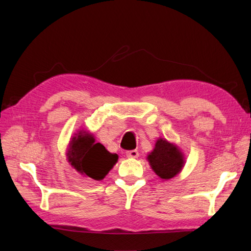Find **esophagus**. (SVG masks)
<instances>
[{
  "label": "esophagus",
  "mask_w": 251,
  "mask_h": 251,
  "mask_svg": "<svg viewBox=\"0 0 251 251\" xmlns=\"http://www.w3.org/2000/svg\"><path fill=\"white\" fill-rule=\"evenodd\" d=\"M138 156H139V153H138V151H136V150L126 151V157H128V158H138Z\"/></svg>",
  "instance_id": "34e87169"
}]
</instances>
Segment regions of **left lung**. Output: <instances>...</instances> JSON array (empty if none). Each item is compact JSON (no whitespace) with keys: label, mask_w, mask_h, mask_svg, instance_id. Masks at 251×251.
<instances>
[{"label":"left lung","mask_w":251,"mask_h":251,"mask_svg":"<svg viewBox=\"0 0 251 251\" xmlns=\"http://www.w3.org/2000/svg\"><path fill=\"white\" fill-rule=\"evenodd\" d=\"M147 160L161 180L177 176L185 165L184 154L177 144L161 137L156 140L155 148L148 154Z\"/></svg>","instance_id":"1"}]
</instances>
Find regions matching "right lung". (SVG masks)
I'll list each match as a JSON object with an SVG mask.
<instances>
[{
    "instance_id": "add662e5",
    "label": "right lung",
    "mask_w": 251,
    "mask_h": 251,
    "mask_svg": "<svg viewBox=\"0 0 251 251\" xmlns=\"http://www.w3.org/2000/svg\"><path fill=\"white\" fill-rule=\"evenodd\" d=\"M67 160L83 177L100 181L118 161V155L110 153L101 143L96 142L89 131L78 130L70 138Z\"/></svg>"
}]
</instances>
